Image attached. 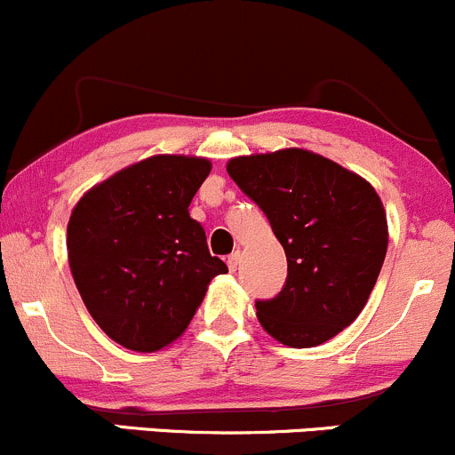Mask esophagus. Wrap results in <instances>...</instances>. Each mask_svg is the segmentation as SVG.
<instances>
[{
  "label": "esophagus",
  "mask_w": 455,
  "mask_h": 455,
  "mask_svg": "<svg viewBox=\"0 0 455 455\" xmlns=\"http://www.w3.org/2000/svg\"><path fill=\"white\" fill-rule=\"evenodd\" d=\"M238 262H241V251H234V253H229L228 256V268L229 271H236V267H238Z\"/></svg>",
  "instance_id": "1"
}]
</instances>
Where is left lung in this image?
I'll return each mask as SVG.
<instances>
[{
    "label": "left lung",
    "mask_w": 455,
    "mask_h": 455,
    "mask_svg": "<svg viewBox=\"0 0 455 455\" xmlns=\"http://www.w3.org/2000/svg\"><path fill=\"white\" fill-rule=\"evenodd\" d=\"M228 173L286 251L282 292L256 301L260 325L295 349L334 339L358 319L382 271L388 223L379 195L354 171L299 148L238 156Z\"/></svg>",
    "instance_id": "obj_1"
}]
</instances>
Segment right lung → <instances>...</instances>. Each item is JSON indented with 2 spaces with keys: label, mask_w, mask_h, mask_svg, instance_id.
I'll use <instances>...</instances> for the list:
<instances>
[{
  "label": "right lung",
  "mask_w": 455,
  "mask_h": 455,
  "mask_svg": "<svg viewBox=\"0 0 455 455\" xmlns=\"http://www.w3.org/2000/svg\"><path fill=\"white\" fill-rule=\"evenodd\" d=\"M210 169L199 156H149L95 184L73 208V282L95 323L125 349L151 354L178 340L210 280L228 273L188 214Z\"/></svg>",
  "instance_id": "obj_1"
}]
</instances>
